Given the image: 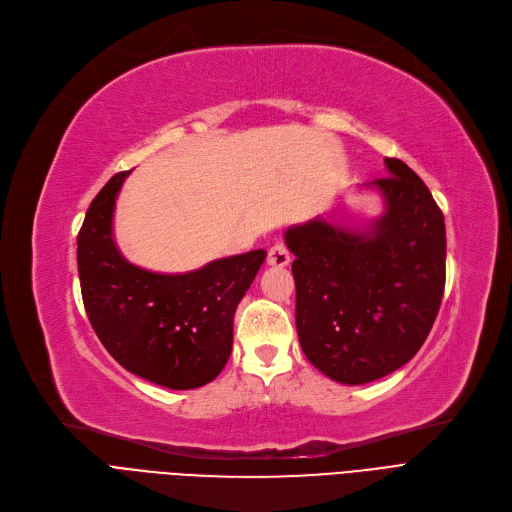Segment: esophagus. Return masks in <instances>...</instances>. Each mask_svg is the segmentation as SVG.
Segmentation results:
<instances>
[{
	"label": "esophagus",
	"mask_w": 512,
	"mask_h": 512,
	"mask_svg": "<svg viewBox=\"0 0 512 512\" xmlns=\"http://www.w3.org/2000/svg\"><path fill=\"white\" fill-rule=\"evenodd\" d=\"M289 260H291V256H289V250L285 248V244H275L273 248L268 250V258H266V262L270 264V266H287L289 264Z\"/></svg>",
	"instance_id": "1"
}]
</instances>
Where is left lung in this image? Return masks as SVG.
Returning <instances> with one entry per match:
<instances>
[{
	"label": "left lung",
	"mask_w": 512,
	"mask_h": 512,
	"mask_svg": "<svg viewBox=\"0 0 512 512\" xmlns=\"http://www.w3.org/2000/svg\"><path fill=\"white\" fill-rule=\"evenodd\" d=\"M366 184L384 213L366 229L314 219L285 231L295 260L299 345L322 374L366 384L405 366L424 345L446 279L444 215L399 159Z\"/></svg>",
	"instance_id": "1"
}]
</instances>
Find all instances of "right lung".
Listing matches in <instances>:
<instances>
[{"label":"right lung","instance_id":"add662e5","mask_svg":"<svg viewBox=\"0 0 512 512\" xmlns=\"http://www.w3.org/2000/svg\"><path fill=\"white\" fill-rule=\"evenodd\" d=\"M130 171L115 173L90 202L78 233L82 302L97 337L119 366L188 390L215 380L233 347V316L266 252L208 262L184 275L150 273L113 242V208Z\"/></svg>","mask_w":512,"mask_h":512}]
</instances>
